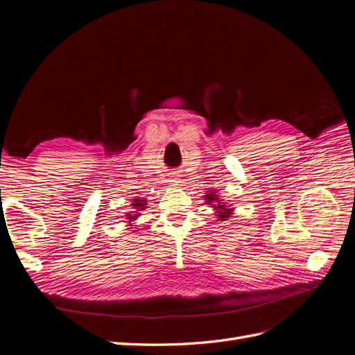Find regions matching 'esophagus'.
<instances>
[{
    "label": "esophagus",
    "instance_id": "1",
    "mask_svg": "<svg viewBox=\"0 0 355 355\" xmlns=\"http://www.w3.org/2000/svg\"><path fill=\"white\" fill-rule=\"evenodd\" d=\"M171 182H178V178L173 176V178H171Z\"/></svg>",
    "mask_w": 355,
    "mask_h": 355
}]
</instances>
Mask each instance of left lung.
Returning a JSON list of instances; mask_svg holds the SVG:
<instances>
[{"mask_svg": "<svg viewBox=\"0 0 355 355\" xmlns=\"http://www.w3.org/2000/svg\"><path fill=\"white\" fill-rule=\"evenodd\" d=\"M206 200H207V202H218V206H216V210H219V211H216V213H219L218 216L220 218V220H225L227 219L230 214H231V211H232V209H227V206H225V204H220L219 202V198L214 196V192H210V194H207L206 196Z\"/></svg>", "mask_w": 355, "mask_h": 355, "instance_id": "obj_1", "label": "left lung"}]
</instances>
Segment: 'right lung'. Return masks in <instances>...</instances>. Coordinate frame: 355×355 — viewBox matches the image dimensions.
I'll return each mask as SVG.
<instances>
[{
  "instance_id": "1",
  "label": "right lung",
  "mask_w": 355,
  "mask_h": 355,
  "mask_svg": "<svg viewBox=\"0 0 355 355\" xmlns=\"http://www.w3.org/2000/svg\"><path fill=\"white\" fill-rule=\"evenodd\" d=\"M144 201H145V200H135V202L132 204V207H133L136 211L144 210V209H145V202H144ZM136 211H133V214H135V217L132 216V214L128 213V214H127V219H128V220H135V218L139 216V214H137Z\"/></svg>"
}]
</instances>
